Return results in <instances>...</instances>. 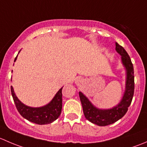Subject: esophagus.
<instances>
[{
	"mask_svg": "<svg viewBox=\"0 0 147 147\" xmlns=\"http://www.w3.org/2000/svg\"><path fill=\"white\" fill-rule=\"evenodd\" d=\"M75 84H77L78 86H80L84 83V79L81 77H78V78L75 79Z\"/></svg>",
	"mask_w": 147,
	"mask_h": 147,
	"instance_id": "34e87169",
	"label": "esophagus"
}]
</instances>
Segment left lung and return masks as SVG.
Listing matches in <instances>:
<instances>
[{
  "label": "left lung",
  "mask_w": 147,
  "mask_h": 147,
  "mask_svg": "<svg viewBox=\"0 0 147 147\" xmlns=\"http://www.w3.org/2000/svg\"><path fill=\"white\" fill-rule=\"evenodd\" d=\"M115 50L121 55V63L126 70L125 90L119 103L110 109H100L96 107L82 92H79L85 118L90 122L101 127L113 124L122 118L127 113L134 95V67L131 59L124 47L117 42H116Z\"/></svg>",
  "instance_id": "1"
}]
</instances>
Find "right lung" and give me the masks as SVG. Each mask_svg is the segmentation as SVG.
<instances>
[{
	"label": "right lung",
	"mask_w": 147,
	"mask_h": 147,
	"mask_svg": "<svg viewBox=\"0 0 147 147\" xmlns=\"http://www.w3.org/2000/svg\"><path fill=\"white\" fill-rule=\"evenodd\" d=\"M17 57L15 59V61L17 59ZM62 90L63 87L58 90L53 100L48 104L40 107H32L27 106L20 102L15 94L14 90L12 86L11 94L16 108L20 115L31 122L42 125V124H50L60 117L61 114L62 107H63Z\"/></svg>",
	"instance_id": "1"
}]
</instances>
